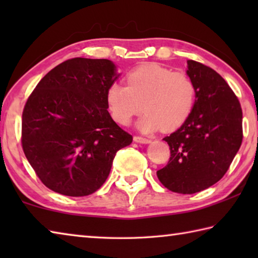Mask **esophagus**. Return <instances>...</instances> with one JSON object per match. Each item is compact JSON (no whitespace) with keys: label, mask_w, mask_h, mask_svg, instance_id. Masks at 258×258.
I'll return each mask as SVG.
<instances>
[{"label":"esophagus","mask_w":258,"mask_h":258,"mask_svg":"<svg viewBox=\"0 0 258 258\" xmlns=\"http://www.w3.org/2000/svg\"><path fill=\"white\" fill-rule=\"evenodd\" d=\"M134 141L138 143H150L151 140L143 138V137H140V135H134Z\"/></svg>","instance_id":"esophagus-1"}]
</instances>
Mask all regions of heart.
Masks as SVG:
<instances>
[{
  "instance_id": "heart-1",
  "label": "heart",
  "mask_w": 258,
  "mask_h": 258,
  "mask_svg": "<svg viewBox=\"0 0 258 258\" xmlns=\"http://www.w3.org/2000/svg\"><path fill=\"white\" fill-rule=\"evenodd\" d=\"M126 84L113 83L107 90L109 111L121 125H128L145 111L140 130L172 132L183 125L194 109L196 87L184 73L147 63L131 71Z\"/></svg>"
}]
</instances>
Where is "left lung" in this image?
<instances>
[{
	"label": "left lung",
	"mask_w": 258,
	"mask_h": 258,
	"mask_svg": "<svg viewBox=\"0 0 258 258\" xmlns=\"http://www.w3.org/2000/svg\"><path fill=\"white\" fill-rule=\"evenodd\" d=\"M186 74L196 87L195 106L181 127L164 138L171 157L157 176L168 190L191 195L228 172L242 142V110L228 83L211 67L187 60Z\"/></svg>",
	"instance_id": "8db88e82"
}]
</instances>
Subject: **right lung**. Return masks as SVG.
<instances>
[{
  "label": "right lung",
  "mask_w": 258,
  "mask_h": 258,
  "mask_svg": "<svg viewBox=\"0 0 258 258\" xmlns=\"http://www.w3.org/2000/svg\"><path fill=\"white\" fill-rule=\"evenodd\" d=\"M118 76L110 60L74 58L47 73L29 95L21 146L52 191L93 194L106 182L116 152L132 143L107 110V90Z\"/></svg>",
  "instance_id": "add662e5"
}]
</instances>
